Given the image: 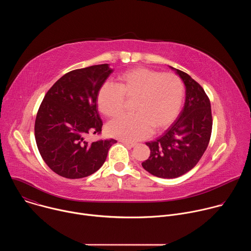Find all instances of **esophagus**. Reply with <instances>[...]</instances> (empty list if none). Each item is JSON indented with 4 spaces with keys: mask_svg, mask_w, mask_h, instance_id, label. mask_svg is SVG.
Returning a JSON list of instances; mask_svg holds the SVG:
<instances>
[{
    "mask_svg": "<svg viewBox=\"0 0 251 251\" xmlns=\"http://www.w3.org/2000/svg\"><path fill=\"white\" fill-rule=\"evenodd\" d=\"M123 144L125 145V146H127V147H129V148H133V147H135L136 146V144L135 143H131V142H127V141H121Z\"/></svg>",
    "mask_w": 251,
    "mask_h": 251,
    "instance_id": "obj_1",
    "label": "esophagus"
}]
</instances>
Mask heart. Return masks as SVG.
Returning a JSON list of instances; mask_svg holds the SVG:
<instances>
[{"label":"heart","mask_w":251,"mask_h":251,"mask_svg":"<svg viewBox=\"0 0 251 251\" xmlns=\"http://www.w3.org/2000/svg\"><path fill=\"white\" fill-rule=\"evenodd\" d=\"M126 98H135V113L122 115L107 125V132L123 141L135 142L150 135L152 128L170 126L182 108L184 85L174 74H161L146 67L124 71L117 83L105 82L97 95L98 108L107 117H115L123 109Z\"/></svg>","instance_id":"obj_1"}]
</instances>
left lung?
I'll return each instance as SVG.
<instances>
[{
    "label": "left lung",
    "instance_id": "obj_1",
    "mask_svg": "<svg viewBox=\"0 0 251 251\" xmlns=\"http://www.w3.org/2000/svg\"><path fill=\"white\" fill-rule=\"evenodd\" d=\"M170 68L186 86L184 108L161 137L146 143L151 154L142 163L147 172L163 178L180 176L198 164L207 148L212 128L210 102L203 88L184 71Z\"/></svg>",
    "mask_w": 251,
    "mask_h": 251
}]
</instances>
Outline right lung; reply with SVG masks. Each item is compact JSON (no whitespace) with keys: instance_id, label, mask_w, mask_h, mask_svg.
<instances>
[{"instance_id":"add662e5","label":"right lung","mask_w":251,"mask_h":251,"mask_svg":"<svg viewBox=\"0 0 251 251\" xmlns=\"http://www.w3.org/2000/svg\"><path fill=\"white\" fill-rule=\"evenodd\" d=\"M112 73L107 63L69 71L45 95L35 118L34 136L42 158L57 175L66 178L92 175L117 142L84 140L89 133L101 132L97 95Z\"/></svg>"}]
</instances>
